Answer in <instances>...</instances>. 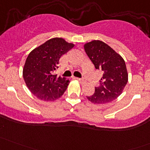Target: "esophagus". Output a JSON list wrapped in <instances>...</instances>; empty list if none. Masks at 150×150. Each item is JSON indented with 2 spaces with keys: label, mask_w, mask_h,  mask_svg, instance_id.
<instances>
[{
  "label": "esophagus",
  "mask_w": 150,
  "mask_h": 150,
  "mask_svg": "<svg viewBox=\"0 0 150 150\" xmlns=\"http://www.w3.org/2000/svg\"><path fill=\"white\" fill-rule=\"evenodd\" d=\"M75 79L78 80V81H80L81 83H84L85 82V80L83 78H75Z\"/></svg>",
  "instance_id": "obj_1"
}]
</instances>
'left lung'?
<instances>
[{"mask_svg":"<svg viewBox=\"0 0 150 150\" xmlns=\"http://www.w3.org/2000/svg\"><path fill=\"white\" fill-rule=\"evenodd\" d=\"M86 54L95 68L103 72L95 92L86 96L93 104H106L117 99L128 83V72L121 56L101 40L85 44Z\"/></svg>","mask_w":150,"mask_h":150,"instance_id":"obj_1","label":"left lung"}]
</instances>
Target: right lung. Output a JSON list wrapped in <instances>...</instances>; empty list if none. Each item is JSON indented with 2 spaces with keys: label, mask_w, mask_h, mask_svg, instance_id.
Masks as SVG:
<instances>
[{
  "label": "right lung",
  "mask_w": 150,
  "mask_h": 150,
  "mask_svg": "<svg viewBox=\"0 0 150 150\" xmlns=\"http://www.w3.org/2000/svg\"><path fill=\"white\" fill-rule=\"evenodd\" d=\"M74 47L61 38L47 40L30 53L23 69V78L29 90L38 99L54 101L66 91L69 80L58 77L55 72L59 59Z\"/></svg>",
  "instance_id": "obj_1"
}]
</instances>
